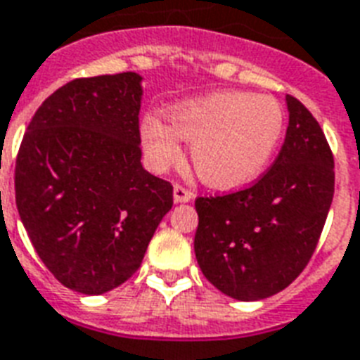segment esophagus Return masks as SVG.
<instances>
[{
    "mask_svg": "<svg viewBox=\"0 0 360 360\" xmlns=\"http://www.w3.org/2000/svg\"><path fill=\"white\" fill-rule=\"evenodd\" d=\"M174 200L179 202V204H185V202H191L192 200V192L183 185H175L174 186Z\"/></svg>",
    "mask_w": 360,
    "mask_h": 360,
    "instance_id": "1",
    "label": "esophagus"
}]
</instances>
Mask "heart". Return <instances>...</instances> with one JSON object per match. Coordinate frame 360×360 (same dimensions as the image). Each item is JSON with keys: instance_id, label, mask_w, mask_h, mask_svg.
<instances>
[{"instance_id": "b5f03b06", "label": "heart", "mask_w": 360, "mask_h": 360, "mask_svg": "<svg viewBox=\"0 0 360 360\" xmlns=\"http://www.w3.org/2000/svg\"><path fill=\"white\" fill-rule=\"evenodd\" d=\"M285 113L271 96L223 90L174 107L169 126L156 117L141 124L145 153L156 168L181 158L191 145L194 172L213 188H240L262 175L279 147Z\"/></svg>"}]
</instances>
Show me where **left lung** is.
Wrapping results in <instances>:
<instances>
[{"instance_id": "left-lung-1", "label": "left lung", "mask_w": 360, "mask_h": 360, "mask_svg": "<svg viewBox=\"0 0 360 360\" xmlns=\"http://www.w3.org/2000/svg\"><path fill=\"white\" fill-rule=\"evenodd\" d=\"M278 158L251 186L198 196L194 253L205 279L253 302L289 287L308 266L334 196V156L319 122L287 96Z\"/></svg>"}]
</instances>
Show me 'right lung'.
Returning a JSON list of instances; mask_svg holds the SVG:
<instances>
[{
    "label": "right lung",
    "instance_id": "1",
    "mask_svg": "<svg viewBox=\"0 0 360 360\" xmlns=\"http://www.w3.org/2000/svg\"><path fill=\"white\" fill-rule=\"evenodd\" d=\"M141 77L75 79L35 111L15 168L18 215L60 283L103 295L130 279L174 205L141 166Z\"/></svg>",
    "mask_w": 360,
    "mask_h": 360
}]
</instances>
